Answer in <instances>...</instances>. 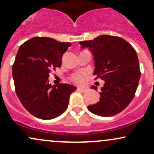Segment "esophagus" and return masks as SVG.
Instances as JSON below:
<instances>
[{
	"mask_svg": "<svg viewBox=\"0 0 154 154\" xmlns=\"http://www.w3.org/2000/svg\"><path fill=\"white\" fill-rule=\"evenodd\" d=\"M77 90H78V91H79V92H85L87 91V89L86 88H80V87H78V88H77Z\"/></svg>",
	"mask_w": 154,
	"mask_h": 154,
	"instance_id": "esophagus-1",
	"label": "esophagus"
}]
</instances>
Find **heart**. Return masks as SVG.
<instances>
[{
	"label": "heart",
	"instance_id": "1",
	"mask_svg": "<svg viewBox=\"0 0 154 154\" xmlns=\"http://www.w3.org/2000/svg\"><path fill=\"white\" fill-rule=\"evenodd\" d=\"M71 79L72 82L77 83V84H82L85 80V74L81 73L73 74L71 76Z\"/></svg>",
	"mask_w": 154,
	"mask_h": 154
}]
</instances>
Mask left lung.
<instances>
[{
	"label": "left lung",
	"mask_w": 154,
	"mask_h": 154,
	"mask_svg": "<svg viewBox=\"0 0 154 154\" xmlns=\"http://www.w3.org/2000/svg\"><path fill=\"white\" fill-rule=\"evenodd\" d=\"M79 44L93 54L95 79L105 80L100 101L89 105L88 110L103 117L116 116L130 104L138 88L140 71L136 50L123 38L110 35L82 41ZM92 89L97 90V87Z\"/></svg>",
	"instance_id": "obj_1"
}]
</instances>
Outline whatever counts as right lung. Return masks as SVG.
I'll use <instances>...</instances> for the list:
<instances>
[{"instance_id": "1", "label": "right lung", "mask_w": 154, "mask_h": 154, "mask_svg": "<svg viewBox=\"0 0 154 154\" xmlns=\"http://www.w3.org/2000/svg\"><path fill=\"white\" fill-rule=\"evenodd\" d=\"M71 45L49 37H34L20 46L12 67L15 90L26 110L35 117L53 119L67 108L76 87L63 83L52 86L48 77L61 67L63 54Z\"/></svg>"}]
</instances>
